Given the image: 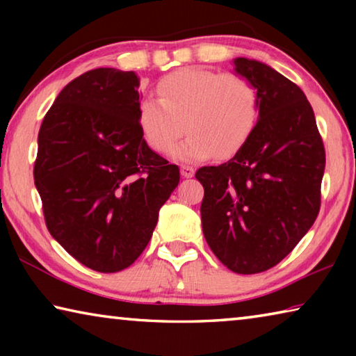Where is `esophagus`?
<instances>
[{
    "instance_id": "1",
    "label": "esophagus",
    "mask_w": 356,
    "mask_h": 356,
    "mask_svg": "<svg viewBox=\"0 0 356 356\" xmlns=\"http://www.w3.org/2000/svg\"><path fill=\"white\" fill-rule=\"evenodd\" d=\"M180 174H182V177H193L195 176V168L188 166V165H182L180 166Z\"/></svg>"
}]
</instances>
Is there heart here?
Returning a JSON list of instances; mask_svg holds the SVG:
<instances>
[{
    "instance_id": "b5f03b06",
    "label": "heart",
    "mask_w": 356,
    "mask_h": 356,
    "mask_svg": "<svg viewBox=\"0 0 356 356\" xmlns=\"http://www.w3.org/2000/svg\"><path fill=\"white\" fill-rule=\"evenodd\" d=\"M159 97L138 106L144 138L159 154L174 150L185 161L215 155L229 159L248 141L259 120V94L248 78L238 74L188 67L176 70L159 83Z\"/></svg>"
}]
</instances>
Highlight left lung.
<instances>
[{
	"label": "left lung",
	"mask_w": 356,
	"mask_h": 356,
	"mask_svg": "<svg viewBox=\"0 0 356 356\" xmlns=\"http://www.w3.org/2000/svg\"><path fill=\"white\" fill-rule=\"evenodd\" d=\"M234 64L257 89L259 120L234 159L195 176L210 250L234 273L254 275L280 264L314 225L325 147L297 84L259 61Z\"/></svg>",
	"instance_id": "obj_1"
}]
</instances>
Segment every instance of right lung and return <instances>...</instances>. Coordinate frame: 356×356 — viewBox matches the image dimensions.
I'll list each match as a JSON object with an SVG mask.
<instances>
[{
	"mask_svg": "<svg viewBox=\"0 0 356 356\" xmlns=\"http://www.w3.org/2000/svg\"><path fill=\"white\" fill-rule=\"evenodd\" d=\"M138 84L134 72H86L59 92L38 136L34 184L48 232L100 273L140 257L180 180L144 141Z\"/></svg>",
	"mask_w": 356,
	"mask_h": 356,
	"instance_id": "add662e5",
	"label": "right lung"
}]
</instances>
